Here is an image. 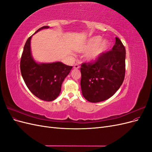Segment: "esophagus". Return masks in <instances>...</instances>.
Instances as JSON below:
<instances>
[{"label": "esophagus", "instance_id": "esophagus-1", "mask_svg": "<svg viewBox=\"0 0 152 152\" xmlns=\"http://www.w3.org/2000/svg\"><path fill=\"white\" fill-rule=\"evenodd\" d=\"M79 65H78V64H75L74 65V66H73V68H75V69H78V68H79Z\"/></svg>", "mask_w": 152, "mask_h": 152}]
</instances>
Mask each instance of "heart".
I'll list each match as a JSON object with an SVG mask.
<instances>
[{"label": "heart", "instance_id": "obj_1", "mask_svg": "<svg viewBox=\"0 0 152 152\" xmlns=\"http://www.w3.org/2000/svg\"><path fill=\"white\" fill-rule=\"evenodd\" d=\"M102 41L101 36H94L80 44L76 48L77 52L84 53L90 51L86 55V59L89 62L97 61L102 55L107 51L110 43L108 40Z\"/></svg>", "mask_w": 152, "mask_h": 152}]
</instances>
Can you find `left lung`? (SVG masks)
<instances>
[{"label": "left lung", "instance_id": "obj_1", "mask_svg": "<svg viewBox=\"0 0 152 152\" xmlns=\"http://www.w3.org/2000/svg\"><path fill=\"white\" fill-rule=\"evenodd\" d=\"M126 49L121 40L94 63H83L80 68V86L86 99L91 103L107 100L123 83L126 72Z\"/></svg>", "mask_w": 152, "mask_h": 152}]
</instances>
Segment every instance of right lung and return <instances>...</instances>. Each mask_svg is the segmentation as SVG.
<instances>
[{
    "label": "right lung",
    "instance_id": "right-lung-1",
    "mask_svg": "<svg viewBox=\"0 0 152 152\" xmlns=\"http://www.w3.org/2000/svg\"><path fill=\"white\" fill-rule=\"evenodd\" d=\"M49 28L48 26L41 27L35 34ZM31 37L27 39L22 53L20 61L21 75L32 94L40 99L51 102L59 95L63 82L70 73L72 66L60 61L36 62L31 52Z\"/></svg>",
    "mask_w": 152,
    "mask_h": 152
}]
</instances>
